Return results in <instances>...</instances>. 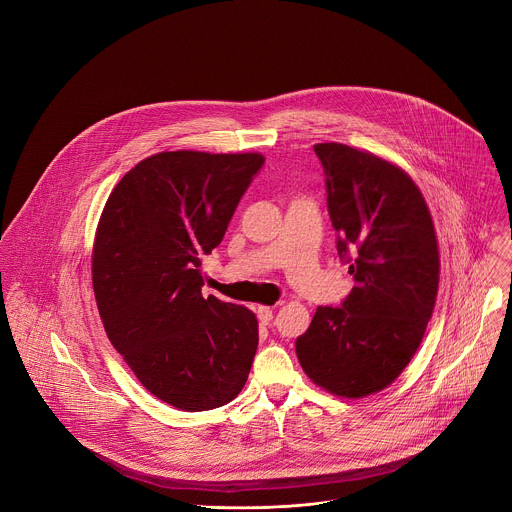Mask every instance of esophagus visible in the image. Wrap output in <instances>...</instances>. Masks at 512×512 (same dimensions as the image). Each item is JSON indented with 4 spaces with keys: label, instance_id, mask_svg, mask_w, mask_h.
<instances>
[{
    "label": "esophagus",
    "instance_id": "obj_1",
    "mask_svg": "<svg viewBox=\"0 0 512 512\" xmlns=\"http://www.w3.org/2000/svg\"><path fill=\"white\" fill-rule=\"evenodd\" d=\"M255 312H257V318L261 324H269L273 320V310L269 306H259Z\"/></svg>",
    "mask_w": 512,
    "mask_h": 512
}]
</instances>
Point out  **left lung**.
Segmentation results:
<instances>
[{
  "label": "left lung",
  "instance_id": "left-lung-1",
  "mask_svg": "<svg viewBox=\"0 0 512 512\" xmlns=\"http://www.w3.org/2000/svg\"><path fill=\"white\" fill-rule=\"evenodd\" d=\"M314 152L354 287L340 306L316 310L296 354L316 385L358 399L389 387L419 348L440 253L427 204L401 168L344 143H318Z\"/></svg>",
  "mask_w": 512,
  "mask_h": 512
}]
</instances>
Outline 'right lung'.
Returning a JSON list of instances; mask_svg holds the SVG:
<instances>
[{"label": "right lung", "instance_id": "1", "mask_svg": "<svg viewBox=\"0 0 512 512\" xmlns=\"http://www.w3.org/2000/svg\"><path fill=\"white\" fill-rule=\"evenodd\" d=\"M261 154L162 152L111 192L93 247L105 332L152 395L182 411L233 401L259 344L245 306L202 298L200 259L221 245Z\"/></svg>", "mask_w": 512, "mask_h": 512}]
</instances>
